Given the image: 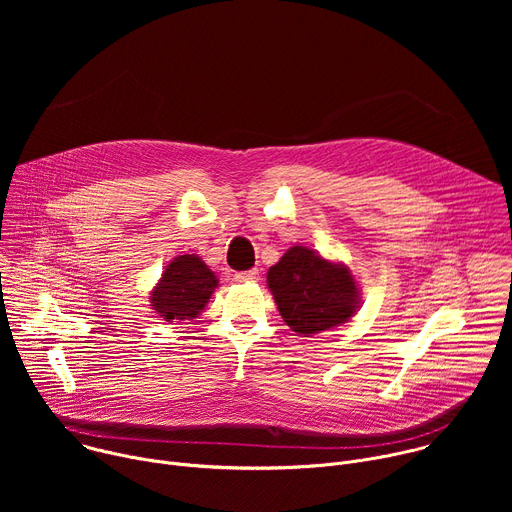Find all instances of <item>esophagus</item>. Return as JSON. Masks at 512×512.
<instances>
[{
	"label": "esophagus",
	"mask_w": 512,
	"mask_h": 512,
	"mask_svg": "<svg viewBox=\"0 0 512 512\" xmlns=\"http://www.w3.org/2000/svg\"><path fill=\"white\" fill-rule=\"evenodd\" d=\"M257 279H259V271L257 269L235 273V281H239V283H249V281H257Z\"/></svg>",
	"instance_id": "obj_1"
}]
</instances>
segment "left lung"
I'll return each mask as SVG.
<instances>
[{
    "mask_svg": "<svg viewBox=\"0 0 512 512\" xmlns=\"http://www.w3.org/2000/svg\"><path fill=\"white\" fill-rule=\"evenodd\" d=\"M267 285L283 322L300 336H312L348 322L360 304L354 275L316 251L296 245L269 267Z\"/></svg>",
    "mask_w": 512,
    "mask_h": 512,
    "instance_id": "1",
    "label": "left lung"
}]
</instances>
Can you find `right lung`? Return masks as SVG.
I'll use <instances>...</instances> for the list:
<instances>
[{"label": "right lung", "mask_w": 512, "mask_h": 512, "mask_svg": "<svg viewBox=\"0 0 512 512\" xmlns=\"http://www.w3.org/2000/svg\"><path fill=\"white\" fill-rule=\"evenodd\" d=\"M218 279L198 255L176 257L150 294V304L166 322L194 320L206 308Z\"/></svg>", "instance_id": "obj_1"}]
</instances>
